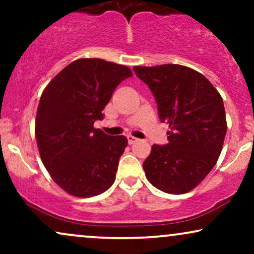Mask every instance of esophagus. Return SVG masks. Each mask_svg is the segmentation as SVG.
<instances>
[{"label": "esophagus", "instance_id": "esophagus-1", "mask_svg": "<svg viewBox=\"0 0 254 254\" xmlns=\"http://www.w3.org/2000/svg\"><path fill=\"white\" fill-rule=\"evenodd\" d=\"M127 140H128V144L133 145V144H135L139 139L135 138V136H133V135H127Z\"/></svg>", "mask_w": 254, "mask_h": 254}]
</instances>
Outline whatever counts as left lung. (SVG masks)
Here are the masks:
<instances>
[{
	"mask_svg": "<svg viewBox=\"0 0 254 254\" xmlns=\"http://www.w3.org/2000/svg\"><path fill=\"white\" fill-rule=\"evenodd\" d=\"M148 85L169 142L152 146L144 162L147 180L164 192L186 193L211 171L227 132L222 97L202 73L177 64L133 67Z\"/></svg>",
	"mask_w": 254,
	"mask_h": 254,
	"instance_id": "obj_1",
	"label": "left lung"
}]
</instances>
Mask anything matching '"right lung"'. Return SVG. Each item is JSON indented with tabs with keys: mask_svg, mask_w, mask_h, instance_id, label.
I'll return each mask as SVG.
<instances>
[{
	"mask_svg": "<svg viewBox=\"0 0 254 254\" xmlns=\"http://www.w3.org/2000/svg\"><path fill=\"white\" fill-rule=\"evenodd\" d=\"M132 71L103 59H78L63 68L39 102L35 136L41 160L62 189L90 197L108 190L127 146L124 135L94 128L113 92Z\"/></svg>",
	"mask_w": 254,
	"mask_h": 254,
	"instance_id": "add662e5",
	"label": "right lung"
}]
</instances>
